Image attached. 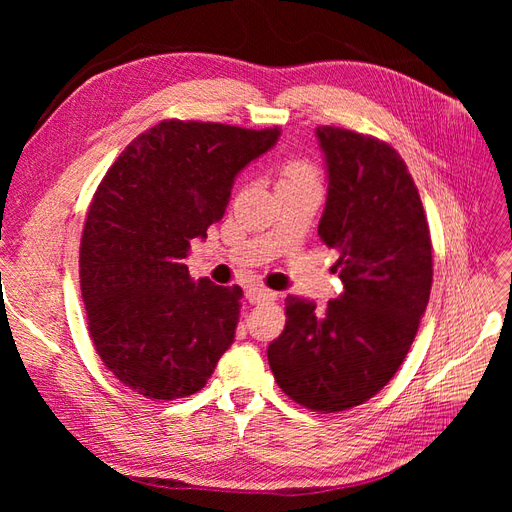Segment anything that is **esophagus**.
I'll use <instances>...</instances> for the list:
<instances>
[{
  "instance_id": "esophagus-1",
  "label": "esophagus",
  "mask_w": 512,
  "mask_h": 512,
  "mask_svg": "<svg viewBox=\"0 0 512 512\" xmlns=\"http://www.w3.org/2000/svg\"><path fill=\"white\" fill-rule=\"evenodd\" d=\"M245 297H247V301H250L252 305H256V303H265V301H275L277 294L273 290H269V288L250 286V288L245 290Z\"/></svg>"
}]
</instances>
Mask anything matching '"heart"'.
<instances>
[{
	"label": "heart",
	"mask_w": 512,
	"mask_h": 512,
	"mask_svg": "<svg viewBox=\"0 0 512 512\" xmlns=\"http://www.w3.org/2000/svg\"><path fill=\"white\" fill-rule=\"evenodd\" d=\"M299 181H316L314 168L305 162H299V160L284 164L280 183H299Z\"/></svg>",
	"instance_id": "1"
}]
</instances>
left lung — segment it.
<instances>
[{
	"instance_id": "8db88e82",
	"label": "left lung",
	"mask_w": 512,
	"mask_h": 512,
	"mask_svg": "<svg viewBox=\"0 0 512 512\" xmlns=\"http://www.w3.org/2000/svg\"><path fill=\"white\" fill-rule=\"evenodd\" d=\"M329 194L318 224L344 290L322 309L288 294L269 346L280 389L314 412H342L386 386L414 342L431 290V237L399 153L352 130L316 128Z\"/></svg>"
}]
</instances>
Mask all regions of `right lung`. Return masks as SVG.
<instances>
[{"instance_id":"add662e5","label":"right lung","mask_w":512,"mask_h":512,"mask_svg":"<svg viewBox=\"0 0 512 512\" xmlns=\"http://www.w3.org/2000/svg\"><path fill=\"white\" fill-rule=\"evenodd\" d=\"M280 128L166 119L121 151L81 239L89 335L111 374L147 399L203 389L235 342L243 290L192 280V239L224 218L235 177Z\"/></svg>"}]
</instances>
